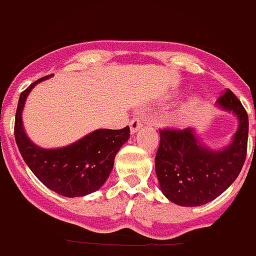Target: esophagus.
I'll return each mask as SVG.
<instances>
[{
	"label": "esophagus",
	"mask_w": 256,
	"mask_h": 256,
	"mask_svg": "<svg viewBox=\"0 0 256 256\" xmlns=\"http://www.w3.org/2000/svg\"><path fill=\"white\" fill-rule=\"evenodd\" d=\"M130 132L136 133L142 126V123L138 118H133V119H130Z\"/></svg>",
	"instance_id": "34e87169"
}]
</instances>
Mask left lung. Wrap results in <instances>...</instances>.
<instances>
[{
	"label": "left lung",
	"mask_w": 256,
	"mask_h": 256,
	"mask_svg": "<svg viewBox=\"0 0 256 256\" xmlns=\"http://www.w3.org/2000/svg\"><path fill=\"white\" fill-rule=\"evenodd\" d=\"M216 104L238 118V130L224 150L214 151L202 146L192 128L159 130L155 172L162 194L174 204H206L222 195L242 169L248 151V112L230 90H226Z\"/></svg>",
	"instance_id": "1"
}]
</instances>
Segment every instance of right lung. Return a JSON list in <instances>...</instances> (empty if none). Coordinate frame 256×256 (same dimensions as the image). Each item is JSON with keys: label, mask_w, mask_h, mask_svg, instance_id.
<instances>
[{"label": "right lung", "mask_w": 256, "mask_h": 256, "mask_svg": "<svg viewBox=\"0 0 256 256\" xmlns=\"http://www.w3.org/2000/svg\"><path fill=\"white\" fill-rule=\"evenodd\" d=\"M46 76L20 94L15 115V141L22 159L36 177L50 190L65 198H79L97 191L114 166L115 155L130 138V126L123 130H97L61 148H38L26 137L22 112L26 96Z\"/></svg>", "instance_id": "right-lung-1"}]
</instances>
